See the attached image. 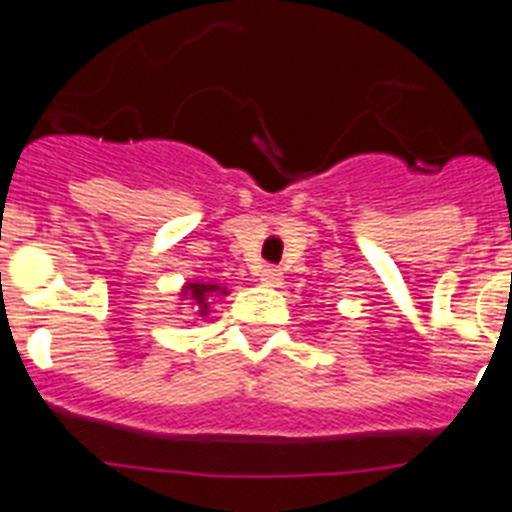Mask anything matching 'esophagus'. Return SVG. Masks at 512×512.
Returning <instances> with one entry per match:
<instances>
[{"mask_svg":"<svg viewBox=\"0 0 512 512\" xmlns=\"http://www.w3.org/2000/svg\"><path fill=\"white\" fill-rule=\"evenodd\" d=\"M259 277H261V284H264V287H282L284 271L279 269V266H264Z\"/></svg>","mask_w":512,"mask_h":512,"instance_id":"obj_1","label":"esophagus"}]
</instances>
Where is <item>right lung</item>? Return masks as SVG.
<instances>
[{
  "instance_id": "obj_1",
  "label": "right lung",
  "mask_w": 512,
  "mask_h": 512,
  "mask_svg": "<svg viewBox=\"0 0 512 512\" xmlns=\"http://www.w3.org/2000/svg\"><path fill=\"white\" fill-rule=\"evenodd\" d=\"M220 295H228V289L220 287V284L187 282L182 287V297L184 300H192L200 315H207V312H210V300L212 297H220Z\"/></svg>"
}]
</instances>
